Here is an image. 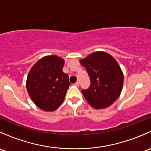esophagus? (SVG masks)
Here are the masks:
<instances>
[{"label": "esophagus", "mask_w": 151, "mask_h": 151, "mask_svg": "<svg viewBox=\"0 0 151 151\" xmlns=\"http://www.w3.org/2000/svg\"><path fill=\"white\" fill-rule=\"evenodd\" d=\"M74 85H75V86H79V85H80V82L77 81L75 83H74Z\"/></svg>", "instance_id": "34e87169"}]
</instances>
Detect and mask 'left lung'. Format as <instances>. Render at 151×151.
<instances>
[{
  "instance_id": "8db88e82",
  "label": "left lung",
  "mask_w": 151,
  "mask_h": 151,
  "mask_svg": "<svg viewBox=\"0 0 151 151\" xmlns=\"http://www.w3.org/2000/svg\"><path fill=\"white\" fill-rule=\"evenodd\" d=\"M80 62L91 80L89 88L82 90L85 99L96 109L110 106L123 88V74L118 62L104 52H96Z\"/></svg>"
}]
</instances>
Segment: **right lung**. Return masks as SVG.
<instances>
[{
	"mask_svg": "<svg viewBox=\"0 0 151 151\" xmlns=\"http://www.w3.org/2000/svg\"><path fill=\"white\" fill-rule=\"evenodd\" d=\"M64 60L45 56L36 62L27 77V91L33 102L45 111H54L63 103L71 85L63 71Z\"/></svg>",
	"mask_w": 151,
	"mask_h": 151,
	"instance_id": "right-lung-1",
	"label": "right lung"
}]
</instances>
